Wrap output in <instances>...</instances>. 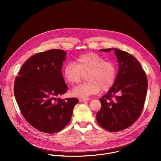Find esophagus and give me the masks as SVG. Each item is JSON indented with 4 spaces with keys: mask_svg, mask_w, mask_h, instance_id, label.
<instances>
[{
    "mask_svg": "<svg viewBox=\"0 0 161 161\" xmlns=\"http://www.w3.org/2000/svg\"><path fill=\"white\" fill-rule=\"evenodd\" d=\"M90 99L89 98H86V99H83V98H81L79 99V101L80 102H85V101H89Z\"/></svg>",
    "mask_w": 161,
    "mask_h": 161,
    "instance_id": "obj_1",
    "label": "esophagus"
}]
</instances>
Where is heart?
I'll return each mask as SVG.
<instances>
[{"mask_svg": "<svg viewBox=\"0 0 161 161\" xmlns=\"http://www.w3.org/2000/svg\"><path fill=\"white\" fill-rule=\"evenodd\" d=\"M88 82L76 86L73 94L80 98H86L98 93L110 90L115 83L117 71L115 64L106 61L97 53L90 52L76 57V64L67 63L63 69V75L70 84L79 83L83 75Z\"/></svg>", "mask_w": 161, "mask_h": 161, "instance_id": "heart-1", "label": "heart"}]
</instances>
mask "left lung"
Returning <instances> with one entry per match:
<instances>
[{"label":"left lung","instance_id":"1","mask_svg":"<svg viewBox=\"0 0 161 161\" xmlns=\"http://www.w3.org/2000/svg\"><path fill=\"white\" fill-rule=\"evenodd\" d=\"M114 50L119 62V72L113 87L100 99L101 108L96 114L98 124L110 132H118L132 125L140 117L147 92L145 72L137 60L117 48Z\"/></svg>","mask_w":161,"mask_h":161}]
</instances>
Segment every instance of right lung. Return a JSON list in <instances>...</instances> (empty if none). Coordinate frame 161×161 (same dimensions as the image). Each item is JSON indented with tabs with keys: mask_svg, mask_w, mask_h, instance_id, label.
Segmentation results:
<instances>
[{
	"mask_svg": "<svg viewBox=\"0 0 161 161\" xmlns=\"http://www.w3.org/2000/svg\"><path fill=\"white\" fill-rule=\"evenodd\" d=\"M66 52L54 49L37 53L22 65L14 85L23 117L37 130L53 134L70 122L77 98H57L67 90L62 67Z\"/></svg>",
	"mask_w": 161,
	"mask_h": 161,
	"instance_id": "add662e5",
	"label": "right lung"
}]
</instances>
